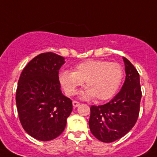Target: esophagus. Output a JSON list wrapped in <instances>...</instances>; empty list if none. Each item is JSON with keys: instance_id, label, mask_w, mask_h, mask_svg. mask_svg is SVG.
Segmentation results:
<instances>
[{"instance_id": "obj_1", "label": "esophagus", "mask_w": 157, "mask_h": 157, "mask_svg": "<svg viewBox=\"0 0 157 157\" xmlns=\"http://www.w3.org/2000/svg\"><path fill=\"white\" fill-rule=\"evenodd\" d=\"M72 105H73L74 107H78L79 105H80V103L77 102V101H73V102H72Z\"/></svg>"}]
</instances>
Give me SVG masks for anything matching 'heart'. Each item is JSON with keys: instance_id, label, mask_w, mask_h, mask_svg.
Listing matches in <instances>:
<instances>
[{"instance_id": "heart-1", "label": "heart", "mask_w": 157, "mask_h": 157, "mask_svg": "<svg viewBox=\"0 0 157 157\" xmlns=\"http://www.w3.org/2000/svg\"><path fill=\"white\" fill-rule=\"evenodd\" d=\"M124 72L117 63L104 60H88L77 64L74 71H63L59 74V81L67 95H75L83 85L87 89L83 98H94L96 101L110 99L121 85Z\"/></svg>"}]
</instances>
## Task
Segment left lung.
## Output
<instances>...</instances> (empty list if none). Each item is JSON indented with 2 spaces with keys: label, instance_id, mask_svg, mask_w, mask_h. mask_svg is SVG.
I'll list each match as a JSON object with an SVG mask.
<instances>
[{
  "label": "left lung",
  "instance_id": "left-lung-1",
  "mask_svg": "<svg viewBox=\"0 0 157 157\" xmlns=\"http://www.w3.org/2000/svg\"><path fill=\"white\" fill-rule=\"evenodd\" d=\"M125 81L121 90L109 103L91 106L89 125L91 133L103 143H112L124 136L139 117L142 91L139 74L123 57Z\"/></svg>",
  "mask_w": 157,
  "mask_h": 157
}]
</instances>
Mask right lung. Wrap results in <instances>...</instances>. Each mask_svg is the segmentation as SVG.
Wrapping results in <instances>:
<instances>
[{"label":"right lung","mask_w":157,"mask_h":157,"mask_svg":"<svg viewBox=\"0 0 157 157\" xmlns=\"http://www.w3.org/2000/svg\"><path fill=\"white\" fill-rule=\"evenodd\" d=\"M64 58L43 53L23 68L16 90V105L22 126L40 141L56 139L63 132L72 102L62 94L59 71Z\"/></svg>","instance_id":"right-lung-1"}]
</instances>
